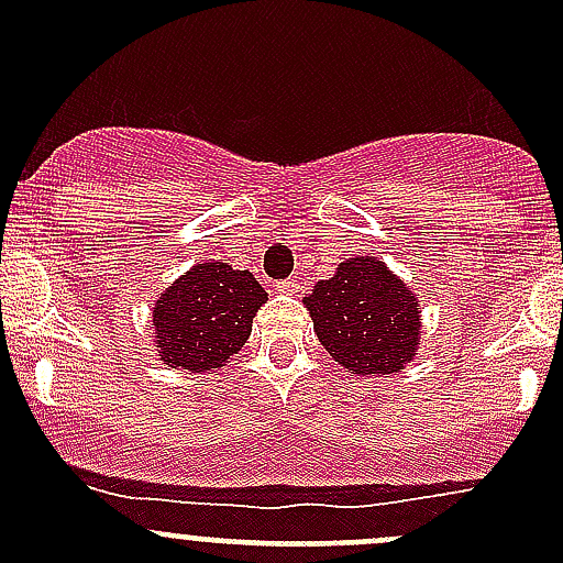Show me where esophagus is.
<instances>
[{"instance_id": "1", "label": "esophagus", "mask_w": 563, "mask_h": 563, "mask_svg": "<svg viewBox=\"0 0 563 563\" xmlns=\"http://www.w3.org/2000/svg\"><path fill=\"white\" fill-rule=\"evenodd\" d=\"M299 280L297 277H288V280H283V283H277V291L280 294H299Z\"/></svg>"}]
</instances>
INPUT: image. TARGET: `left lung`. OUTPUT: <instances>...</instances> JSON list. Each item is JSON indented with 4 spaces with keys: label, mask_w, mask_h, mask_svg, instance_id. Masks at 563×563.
<instances>
[{
    "label": "left lung",
    "mask_w": 563,
    "mask_h": 563,
    "mask_svg": "<svg viewBox=\"0 0 563 563\" xmlns=\"http://www.w3.org/2000/svg\"><path fill=\"white\" fill-rule=\"evenodd\" d=\"M313 318L318 343L356 376H395L419 345V302L406 283L373 255L349 258L334 277L302 299Z\"/></svg>",
    "instance_id": "obj_1"
}]
</instances>
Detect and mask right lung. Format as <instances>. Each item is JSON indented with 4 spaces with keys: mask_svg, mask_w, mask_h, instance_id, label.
Instances as JSON below:
<instances>
[{
    "mask_svg": "<svg viewBox=\"0 0 563 563\" xmlns=\"http://www.w3.org/2000/svg\"><path fill=\"white\" fill-rule=\"evenodd\" d=\"M266 299L253 272L231 269L223 261L196 264L157 297L152 310L157 356L176 371L223 367L247 343Z\"/></svg>",
    "mask_w": 563,
    "mask_h": 563,
    "instance_id": "obj_1",
    "label": "right lung"
}]
</instances>
